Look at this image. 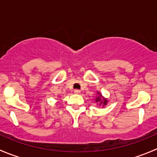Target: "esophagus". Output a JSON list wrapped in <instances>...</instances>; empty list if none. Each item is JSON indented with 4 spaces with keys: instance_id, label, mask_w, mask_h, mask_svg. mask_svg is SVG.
<instances>
[{
    "instance_id": "obj_1",
    "label": "esophagus",
    "mask_w": 157,
    "mask_h": 157,
    "mask_svg": "<svg viewBox=\"0 0 157 157\" xmlns=\"http://www.w3.org/2000/svg\"><path fill=\"white\" fill-rule=\"evenodd\" d=\"M74 93H76V94H79V93H80V90H74Z\"/></svg>"
}]
</instances>
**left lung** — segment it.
<instances>
[{
  "instance_id": "8db88e82",
  "label": "left lung",
  "mask_w": 157,
  "mask_h": 157,
  "mask_svg": "<svg viewBox=\"0 0 157 157\" xmlns=\"http://www.w3.org/2000/svg\"><path fill=\"white\" fill-rule=\"evenodd\" d=\"M96 93H97V96H96V99H95V101L97 103V105H99V106L102 105V107L106 105L107 103H108V99L104 97V96H102V93L100 92H96Z\"/></svg>"
}]
</instances>
